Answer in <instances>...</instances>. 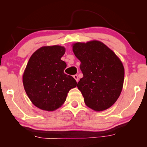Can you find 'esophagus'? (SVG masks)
<instances>
[{
    "mask_svg": "<svg viewBox=\"0 0 147 147\" xmlns=\"http://www.w3.org/2000/svg\"><path fill=\"white\" fill-rule=\"evenodd\" d=\"M73 77H74V79H75L76 80V82H78V80H79V79H78V76H77V75H74V76H73Z\"/></svg>",
    "mask_w": 147,
    "mask_h": 147,
    "instance_id": "34e87169",
    "label": "esophagus"
}]
</instances>
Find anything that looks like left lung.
<instances>
[{
  "label": "left lung",
  "instance_id": "8db88e82",
  "mask_svg": "<svg viewBox=\"0 0 147 147\" xmlns=\"http://www.w3.org/2000/svg\"><path fill=\"white\" fill-rule=\"evenodd\" d=\"M72 48L81 62L84 77L77 87L86 105L97 112L111 107L119 98L124 84V68L119 57L97 40L78 42Z\"/></svg>",
  "mask_w": 147,
  "mask_h": 147
}]
</instances>
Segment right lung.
I'll return each mask as SVG.
<instances>
[{
  "instance_id": "obj_1",
  "label": "right lung",
  "mask_w": 147,
  "mask_h": 147,
  "mask_svg": "<svg viewBox=\"0 0 147 147\" xmlns=\"http://www.w3.org/2000/svg\"><path fill=\"white\" fill-rule=\"evenodd\" d=\"M65 52L63 46H43L31 56L23 75L28 97L36 107L54 111L65 102L67 93L77 82L63 71L66 63L61 58Z\"/></svg>"
}]
</instances>
